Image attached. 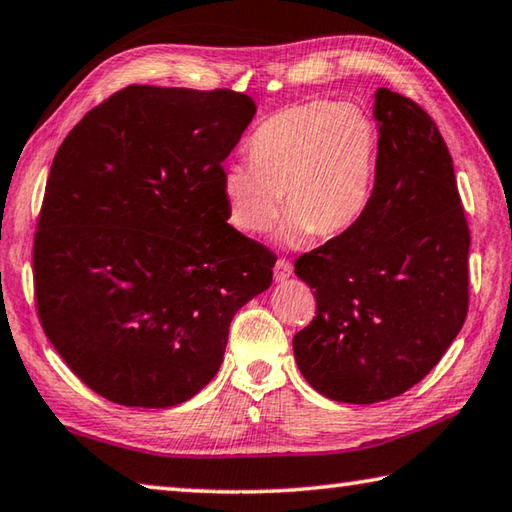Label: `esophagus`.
<instances>
[{
  "label": "esophagus",
  "instance_id": "34e87169",
  "mask_svg": "<svg viewBox=\"0 0 512 512\" xmlns=\"http://www.w3.org/2000/svg\"><path fill=\"white\" fill-rule=\"evenodd\" d=\"M290 276H292L290 261H285V258H279V261H276V265H274V279L279 281V283H283V281H288Z\"/></svg>",
  "mask_w": 512,
  "mask_h": 512
}]
</instances>
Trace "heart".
I'll return each instance as SVG.
<instances>
[{
    "instance_id": "1",
    "label": "heart",
    "mask_w": 512,
    "mask_h": 512,
    "mask_svg": "<svg viewBox=\"0 0 512 512\" xmlns=\"http://www.w3.org/2000/svg\"><path fill=\"white\" fill-rule=\"evenodd\" d=\"M249 161L222 170L229 220L258 236L288 209L279 240L288 247L312 233L335 238L362 220L378 175L380 137L369 114L351 103H297L258 125Z\"/></svg>"
}]
</instances>
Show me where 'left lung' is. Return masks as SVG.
<instances>
[{"label":"left lung","mask_w":512,"mask_h":512,"mask_svg":"<svg viewBox=\"0 0 512 512\" xmlns=\"http://www.w3.org/2000/svg\"><path fill=\"white\" fill-rule=\"evenodd\" d=\"M378 175L362 220L297 258L317 317L292 339L321 396L396 398L434 369L468 315V251L454 164L423 107L380 87Z\"/></svg>","instance_id":"left-lung-1"}]
</instances>
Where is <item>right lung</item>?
<instances>
[{
	"instance_id": "obj_1",
	"label": "right lung",
	"mask_w": 512,
	"mask_h": 512,
	"mask_svg": "<svg viewBox=\"0 0 512 512\" xmlns=\"http://www.w3.org/2000/svg\"><path fill=\"white\" fill-rule=\"evenodd\" d=\"M256 114L231 89L130 85L60 143L33 242L40 324L98 396L166 409L218 373L272 251L227 222L222 161Z\"/></svg>"
}]
</instances>
